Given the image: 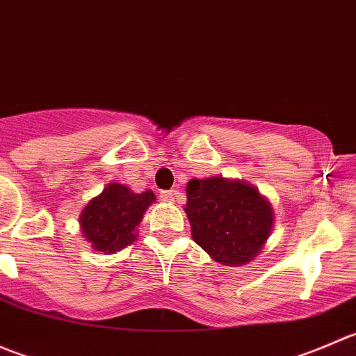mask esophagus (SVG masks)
Returning <instances> with one entry per match:
<instances>
[{"mask_svg": "<svg viewBox=\"0 0 356 356\" xmlns=\"http://www.w3.org/2000/svg\"><path fill=\"white\" fill-rule=\"evenodd\" d=\"M174 196H175V191H161L160 193V198L161 201H167V203H170V201H174Z\"/></svg>", "mask_w": 356, "mask_h": 356, "instance_id": "esophagus-1", "label": "esophagus"}]
</instances>
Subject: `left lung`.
<instances>
[{
  "label": "left lung",
  "instance_id": "obj_1",
  "mask_svg": "<svg viewBox=\"0 0 356 356\" xmlns=\"http://www.w3.org/2000/svg\"><path fill=\"white\" fill-rule=\"evenodd\" d=\"M191 236L227 267L250 264L274 229V208L254 186L239 179H191L186 188Z\"/></svg>",
  "mask_w": 356,
  "mask_h": 356
}]
</instances>
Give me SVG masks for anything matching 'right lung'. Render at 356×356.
<instances>
[{
	"label": "right lung",
	"instance_id": "obj_1",
	"mask_svg": "<svg viewBox=\"0 0 356 356\" xmlns=\"http://www.w3.org/2000/svg\"><path fill=\"white\" fill-rule=\"evenodd\" d=\"M155 201L152 189L134 193L127 186L110 182L79 215L81 232L95 251L117 253L138 239L139 224Z\"/></svg>",
	"mask_w": 356,
	"mask_h": 356
}]
</instances>
